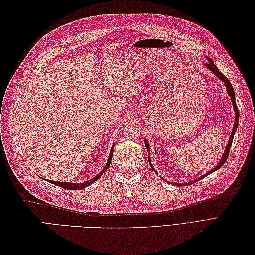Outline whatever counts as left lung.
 <instances>
[{"label": "left lung", "mask_w": 255, "mask_h": 255, "mask_svg": "<svg viewBox=\"0 0 255 255\" xmlns=\"http://www.w3.org/2000/svg\"><path fill=\"white\" fill-rule=\"evenodd\" d=\"M207 58V63H205V67L208 69V70H211L214 74H216V76H217L218 79H220L223 83H225V85H226V88H227V91H228V94H229V96L231 97V101H232V103H233V107H234V111H235V122H234V127H233V129H232V134H231V136H230V138H229V142H228V144H227V149L225 150V153H223V155H222V157H221V159L219 160V163L217 164V166H216L214 169H212V171H210V172H207L206 174H203V175H201V176H199V177H197V179H195L194 181H191V182H188V183H186V184H188V185H190V184H194V183H196V182H198V181H200V180H202V179H204V177L206 176V175H208L210 173H213V172H215L216 170H218V169H220L222 166H223V164L226 163V160H227V158H228V156H229V152H230V149H231V145H232V141H233V138H234V134L236 133V129H237V127H238V119H239V113H238V109H237V105H236V101H235V94H234V89H233V86H232V84L230 83V81L228 80V78L226 75H223L219 70H218V68L216 67V65L214 64V61L211 59V58H208V57H206ZM144 143H145V148H146V150H148V153H149V143L146 142V140H144ZM149 164H150V166H151V168L153 169L154 171H155V169L153 168V165H152V163H151V160L149 159ZM175 185H184V184H180V183H174Z\"/></svg>", "instance_id": "1"}]
</instances>
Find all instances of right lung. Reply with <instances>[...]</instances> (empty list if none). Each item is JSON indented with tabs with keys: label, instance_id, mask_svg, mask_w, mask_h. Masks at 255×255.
I'll return each instance as SVG.
<instances>
[{
	"label": "right lung",
	"instance_id": "right-lung-1",
	"mask_svg": "<svg viewBox=\"0 0 255 255\" xmlns=\"http://www.w3.org/2000/svg\"><path fill=\"white\" fill-rule=\"evenodd\" d=\"M113 150H114V144L112 146L111 149V153H110V156H109V160H107V163L105 165V167L103 168V170L100 172L98 175H96L94 179H91L89 181H86V182H83V183H68V182H56V181H51V180H47V179H43L45 181H48L49 183H52L54 185H57V186L61 187V188H65V189H69V190H81L85 187L89 186L90 184H92L94 182H96L97 180H99L100 177L102 176V174L107 170V168L110 167L111 165V161H112V157H113Z\"/></svg>",
	"mask_w": 255,
	"mask_h": 255
}]
</instances>
